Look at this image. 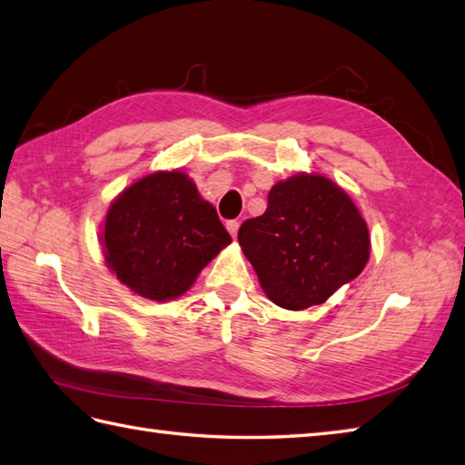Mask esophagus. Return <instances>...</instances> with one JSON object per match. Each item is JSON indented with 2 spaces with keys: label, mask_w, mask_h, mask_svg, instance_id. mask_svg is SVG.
Wrapping results in <instances>:
<instances>
[{
  "label": "esophagus",
  "mask_w": 465,
  "mask_h": 465,
  "mask_svg": "<svg viewBox=\"0 0 465 465\" xmlns=\"http://www.w3.org/2000/svg\"><path fill=\"white\" fill-rule=\"evenodd\" d=\"M226 231H229L231 236L234 239L236 232H239V223H236V221H229V223H226Z\"/></svg>",
  "instance_id": "34e87169"
}]
</instances>
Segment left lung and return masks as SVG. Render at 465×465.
I'll list each match as a JSON object with an SVG mask.
<instances>
[{"label":"left lung","instance_id":"8db88e82","mask_svg":"<svg viewBox=\"0 0 465 465\" xmlns=\"http://www.w3.org/2000/svg\"><path fill=\"white\" fill-rule=\"evenodd\" d=\"M239 244L267 297L301 311L325 302L369 261V231L333 180L295 174L274 184L264 214L239 229Z\"/></svg>","mask_w":465,"mask_h":465}]
</instances>
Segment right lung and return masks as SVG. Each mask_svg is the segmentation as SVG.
I'll use <instances>...</instances> for the list:
<instances>
[{
	"instance_id": "obj_1",
	"label": "right lung",
	"mask_w": 465,
	"mask_h": 465,
	"mask_svg": "<svg viewBox=\"0 0 465 465\" xmlns=\"http://www.w3.org/2000/svg\"><path fill=\"white\" fill-rule=\"evenodd\" d=\"M231 241L216 208L180 170L128 186L112 203L102 232L112 272L150 301L183 295Z\"/></svg>"
}]
</instances>
